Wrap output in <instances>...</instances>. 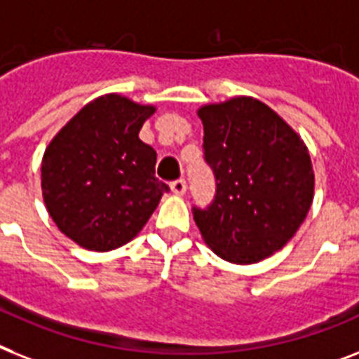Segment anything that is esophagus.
I'll return each mask as SVG.
<instances>
[{
    "label": "esophagus",
    "instance_id": "obj_1",
    "mask_svg": "<svg viewBox=\"0 0 359 359\" xmlns=\"http://www.w3.org/2000/svg\"><path fill=\"white\" fill-rule=\"evenodd\" d=\"M171 189H173V194L184 195L186 194V180L184 179L173 180V182H171Z\"/></svg>",
    "mask_w": 359,
    "mask_h": 359
}]
</instances>
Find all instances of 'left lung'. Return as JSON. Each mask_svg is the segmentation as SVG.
Segmentation results:
<instances>
[{
    "instance_id": "8db88e82",
    "label": "left lung",
    "mask_w": 359,
    "mask_h": 359,
    "mask_svg": "<svg viewBox=\"0 0 359 359\" xmlns=\"http://www.w3.org/2000/svg\"><path fill=\"white\" fill-rule=\"evenodd\" d=\"M199 118L215 195L206 208H191L194 219L223 260L256 264L280 250L310 210V153L299 134L258 99L206 104Z\"/></svg>"
}]
</instances>
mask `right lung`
Wrapping results in <instances>:
<instances>
[{
    "label": "right lung",
    "mask_w": 359,
    "mask_h": 359,
    "mask_svg": "<svg viewBox=\"0 0 359 359\" xmlns=\"http://www.w3.org/2000/svg\"><path fill=\"white\" fill-rule=\"evenodd\" d=\"M153 112L123 95H103L75 114L43 153L46 208L84 249L125 245L170 191L154 177L156 151L138 138Z\"/></svg>",
    "instance_id": "obj_1"
}]
</instances>
